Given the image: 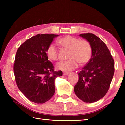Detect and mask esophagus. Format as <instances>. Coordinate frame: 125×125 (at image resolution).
Returning <instances> with one entry per match:
<instances>
[{"label":"esophagus","mask_w":125,"mask_h":125,"mask_svg":"<svg viewBox=\"0 0 125 125\" xmlns=\"http://www.w3.org/2000/svg\"><path fill=\"white\" fill-rule=\"evenodd\" d=\"M63 73V75H67L68 74H69V72H64Z\"/></svg>","instance_id":"34e87169"}]
</instances>
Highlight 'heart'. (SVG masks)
Here are the masks:
<instances>
[{"label":"heart","instance_id":"b5f03b06","mask_svg":"<svg viewBox=\"0 0 125 125\" xmlns=\"http://www.w3.org/2000/svg\"><path fill=\"white\" fill-rule=\"evenodd\" d=\"M58 42L63 47L69 50L67 56L69 60L57 63L56 67L58 70L70 72L77 67L78 63L84 64L90 60L92 52V46L86 40H79L77 37L68 35L61 38ZM46 54L51 60L57 61L58 59L57 48L54 44L48 46Z\"/></svg>","mask_w":125,"mask_h":125}]
</instances>
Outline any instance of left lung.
I'll use <instances>...</instances> for the list:
<instances>
[{
  "instance_id": "8db88e82",
  "label": "left lung",
  "mask_w": 125,
  "mask_h": 125,
  "mask_svg": "<svg viewBox=\"0 0 125 125\" xmlns=\"http://www.w3.org/2000/svg\"><path fill=\"white\" fill-rule=\"evenodd\" d=\"M90 43L92 57L78 73L79 80L74 90L85 103L96 102L105 95L113 79L114 61L106 44L93 33L79 35Z\"/></svg>"
}]
</instances>
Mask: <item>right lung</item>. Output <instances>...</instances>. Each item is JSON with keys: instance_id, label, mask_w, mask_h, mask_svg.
Wrapping results in <instances>:
<instances>
[{"instance_id": "add662e5", "label": "right lung", "mask_w": 125, "mask_h": 125, "mask_svg": "<svg viewBox=\"0 0 125 125\" xmlns=\"http://www.w3.org/2000/svg\"><path fill=\"white\" fill-rule=\"evenodd\" d=\"M58 35L38 34L24 42L17 51L14 72L18 88L26 98L37 104L46 103L55 92L54 81L62 72L54 71L46 51Z\"/></svg>"}]
</instances>
